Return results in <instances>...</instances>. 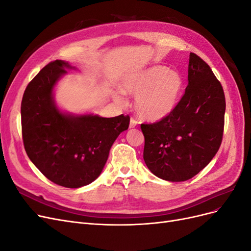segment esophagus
Here are the masks:
<instances>
[{
  "label": "esophagus",
  "instance_id": "obj_1",
  "mask_svg": "<svg viewBox=\"0 0 251 251\" xmlns=\"http://www.w3.org/2000/svg\"><path fill=\"white\" fill-rule=\"evenodd\" d=\"M137 125H138L137 121H136L134 118H131V120H130V128L135 127L136 126H137Z\"/></svg>",
  "mask_w": 251,
  "mask_h": 251
}]
</instances>
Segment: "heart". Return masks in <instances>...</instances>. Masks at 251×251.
I'll return each mask as SVG.
<instances>
[{
  "label": "heart",
  "mask_w": 251,
  "mask_h": 251,
  "mask_svg": "<svg viewBox=\"0 0 251 251\" xmlns=\"http://www.w3.org/2000/svg\"><path fill=\"white\" fill-rule=\"evenodd\" d=\"M120 89L125 94L136 96L135 111L142 119L159 121L176 109L183 80L179 73L158 65L127 75L121 81ZM114 98L119 103L125 102L120 94H115Z\"/></svg>",
  "instance_id": "1"
}]
</instances>
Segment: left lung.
<instances>
[{"label": "left lung", "mask_w": 251, "mask_h": 251, "mask_svg": "<svg viewBox=\"0 0 251 251\" xmlns=\"http://www.w3.org/2000/svg\"><path fill=\"white\" fill-rule=\"evenodd\" d=\"M185 93L168 117L141 125L143 159L158 178L181 182L196 176L221 146L225 96L209 66L191 53Z\"/></svg>", "instance_id": "8db88e82"}]
</instances>
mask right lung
Wrapping results in <instances>:
<instances>
[{
    "instance_id": "obj_1",
    "label": "right lung",
    "mask_w": 251,
    "mask_h": 251,
    "mask_svg": "<svg viewBox=\"0 0 251 251\" xmlns=\"http://www.w3.org/2000/svg\"><path fill=\"white\" fill-rule=\"evenodd\" d=\"M68 70L77 69L56 59L29 82L21 104L22 133L29 159L45 177L60 186L78 188L100 177L130 117L107 118L58 108L54 91Z\"/></svg>"
}]
</instances>
